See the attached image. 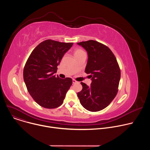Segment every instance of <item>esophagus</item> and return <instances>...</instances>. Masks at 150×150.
Wrapping results in <instances>:
<instances>
[{
	"label": "esophagus",
	"mask_w": 150,
	"mask_h": 150,
	"mask_svg": "<svg viewBox=\"0 0 150 150\" xmlns=\"http://www.w3.org/2000/svg\"><path fill=\"white\" fill-rule=\"evenodd\" d=\"M72 82H73V83H77V82H77L76 80H75V79H73Z\"/></svg>",
	"instance_id": "esophagus-1"
}]
</instances>
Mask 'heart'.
<instances>
[{
    "label": "heart",
    "instance_id": "heart-1",
    "mask_svg": "<svg viewBox=\"0 0 150 150\" xmlns=\"http://www.w3.org/2000/svg\"><path fill=\"white\" fill-rule=\"evenodd\" d=\"M83 53H85L84 51L81 49H76L74 50V56L75 57V56H78L79 55H81Z\"/></svg>",
    "mask_w": 150,
    "mask_h": 150
}]
</instances>
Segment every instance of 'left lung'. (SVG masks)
<instances>
[{
  "label": "left lung",
  "mask_w": 150,
  "mask_h": 150,
  "mask_svg": "<svg viewBox=\"0 0 150 150\" xmlns=\"http://www.w3.org/2000/svg\"><path fill=\"white\" fill-rule=\"evenodd\" d=\"M77 44L88 53L85 72L92 78L90 87L81 82L82 90L77 95L85 109L98 112L108 107L118 92L120 79L119 64L112 50L101 42L90 40Z\"/></svg>",
  "instance_id": "left-lung-1"
}]
</instances>
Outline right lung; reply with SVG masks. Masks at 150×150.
I'll return each instance as SVG.
<instances>
[{"instance_id":"1","label":"right lung","mask_w":150,"mask_h":150,"mask_svg":"<svg viewBox=\"0 0 150 150\" xmlns=\"http://www.w3.org/2000/svg\"><path fill=\"white\" fill-rule=\"evenodd\" d=\"M73 42L53 40L42 41L33 50L23 71V77L28 93L34 101L46 109L61 105L72 84L70 78L56 77L57 67Z\"/></svg>"}]
</instances>
